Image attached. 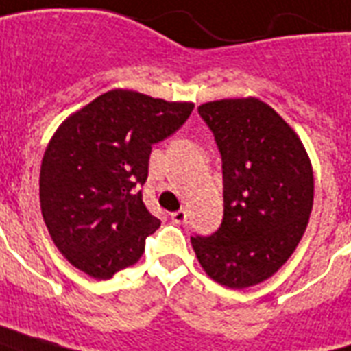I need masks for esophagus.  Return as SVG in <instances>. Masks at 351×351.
Segmentation results:
<instances>
[{
    "label": "esophagus",
    "instance_id": "obj_1",
    "mask_svg": "<svg viewBox=\"0 0 351 351\" xmlns=\"http://www.w3.org/2000/svg\"><path fill=\"white\" fill-rule=\"evenodd\" d=\"M171 219L175 224H186L187 222V211L186 209H180V211H175V213L171 215Z\"/></svg>",
    "mask_w": 351,
    "mask_h": 351
}]
</instances>
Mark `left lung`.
Segmentation results:
<instances>
[{"label":"left lung","mask_w":351,"mask_h":351,"mask_svg":"<svg viewBox=\"0 0 351 351\" xmlns=\"http://www.w3.org/2000/svg\"><path fill=\"white\" fill-rule=\"evenodd\" d=\"M222 156L224 217L209 237H191L204 271L242 289L278 271L306 231L313 169L291 127L258 98L198 107Z\"/></svg>","instance_id":"8db88e82"}]
</instances>
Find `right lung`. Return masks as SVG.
Listing matches in <instances>:
<instances>
[{
    "label": "right lung",
    "instance_id": "add662e5",
    "mask_svg": "<svg viewBox=\"0 0 351 351\" xmlns=\"http://www.w3.org/2000/svg\"><path fill=\"white\" fill-rule=\"evenodd\" d=\"M193 107L114 89L58 127L41 160V215L52 242L80 271L107 280L142 256L145 239L160 228L140 191L149 154Z\"/></svg>",
    "mask_w": 351,
    "mask_h": 351
}]
</instances>
